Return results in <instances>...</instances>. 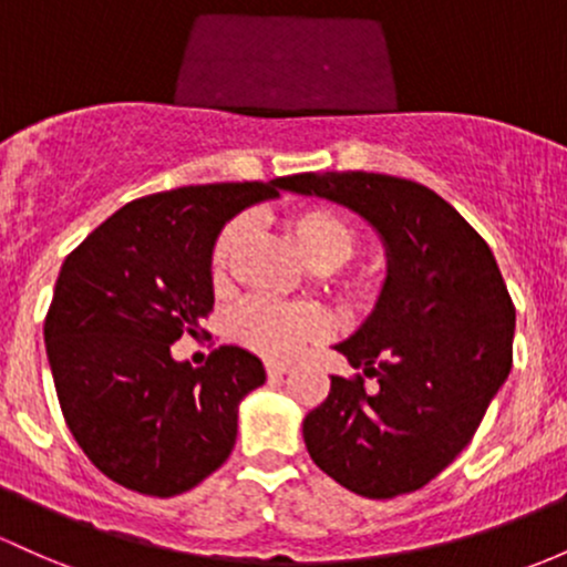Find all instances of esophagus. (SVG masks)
<instances>
[{
  "label": "esophagus",
  "instance_id": "obj_1",
  "mask_svg": "<svg viewBox=\"0 0 567 567\" xmlns=\"http://www.w3.org/2000/svg\"><path fill=\"white\" fill-rule=\"evenodd\" d=\"M288 371H290V365L282 363V360H266V374H269V379L288 374Z\"/></svg>",
  "mask_w": 567,
  "mask_h": 567
}]
</instances>
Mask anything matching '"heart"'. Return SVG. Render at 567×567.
<instances>
[{"label": "heart", "mask_w": 567, "mask_h": 567, "mask_svg": "<svg viewBox=\"0 0 567 567\" xmlns=\"http://www.w3.org/2000/svg\"><path fill=\"white\" fill-rule=\"evenodd\" d=\"M247 231L245 220H231L220 228L209 247V274L215 282L226 277L236 247ZM285 231L296 252L317 271H328V285L344 307L360 309L377 293V282L369 271L347 269V258L358 247V231L344 215L331 207H303L285 217ZM328 320L322 309L309 303H274L266 298H250L236 312L234 331L239 341L266 358H288L303 341L326 333Z\"/></svg>", "instance_id": "1"}]
</instances>
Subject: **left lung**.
<instances>
[{
  "mask_svg": "<svg viewBox=\"0 0 567 567\" xmlns=\"http://www.w3.org/2000/svg\"><path fill=\"white\" fill-rule=\"evenodd\" d=\"M285 190L331 198L371 223L388 279L369 320L336 350L378 379L331 377L303 420L320 471L363 497L425 487L474 439L514 360V301L487 241L439 193L374 172H307Z\"/></svg>",
  "mask_w": 567,
  "mask_h": 567,
  "instance_id": "8db88e82",
  "label": "left lung"
}]
</instances>
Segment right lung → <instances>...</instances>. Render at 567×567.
<instances>
[{"instance_id":"right-lung-1","label":"right lung","mask_w":567,"mask_h":567,"mask_svg":"<svg viewBox=\"0 0 567 567\" xmlns=\"http://www.w3.org/2000/svg\"><path fill=\"white\" fill-rule=\"evenodd\" d=\"M282 185L277 177L142 196L66 255L45 317L48 360L66 427L112 482L172 497L231 455L239 401L266 382L264 363L223 344L193 369L172 358V344L207 333L217 231Z\"/></svg>"}]
</instances>
